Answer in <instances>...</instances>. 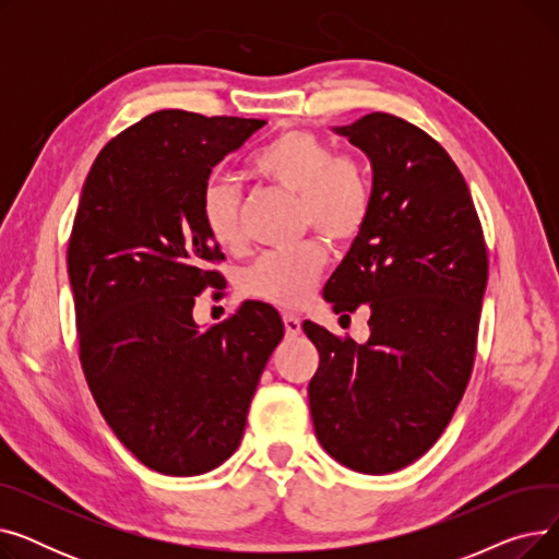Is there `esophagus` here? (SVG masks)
<instances>
[{
	"label": "esophagus",
	"instance_id": "1",
	"mask_svg": "<svg viewBox=\"0 0 559 559\" xmlns=\"http://www.w3.org/2000/svg\"><path fill=\"white\" fill-rule=\"evenodd\" d=\"M283 324L289 337H297L301 333V319L295 312H283Z\"/></svg>",
	"mask_w": 559,
	"mask_h": 559
}]
</instances>
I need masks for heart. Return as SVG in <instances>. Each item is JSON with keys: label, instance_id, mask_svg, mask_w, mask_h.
I'll return each mask as SVG.
<instances>
[{"label": "heart", "instance_id": "1", "mask_svg": "<svg viewBox=\"0 0 559 559\" xmlns=\"http://www.w3.org/2000/svg\"><path fill=\"white\" fill-rule=\"evenodd\" d=\"M260 181L299 197L301 230H317L335 245L362 233L373 205L367 165L354 154H335L312 131H285L251 158ZM199 215L209 238L222 249L242 242L240 192L222 176H211L199 194ZM326 267V247L308 238L285 251L262 253L242 276L249 297L283 308L306 304Z\"/></svg>", "mask_w": 559, "mask_h": 559}]
</instances>
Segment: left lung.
<instances>
[{"instance_id":"obj_1","label":"left lung","mask_w":559,"mask_h":559,"mask_svg":"<svg viewBox=\"0 0 559 559\" xmlns=\"http://www.w3.org/2000/svg\"><path fill=\"white\" fill-rule=\"evenodd\" d=\"M335 131L369 156L373 205L324 299L335 312L367 304L371 335L306 321L319 350L310 415L329 455L383 476L421 457L462 401L489 260L472 192L435 138L390 112Z\"/></svg>"}]
</instances>
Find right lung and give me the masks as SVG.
Listing matches in <instances>:
<instances>
[{
  "label": "right lung",
  "mask_w": 559,
  "mask_h": 559,
  "mask_svg": "<svg viewBox=\"0 0 559 559\" xmlns=\"http://www.w3.org/2000/svg\"><path fill=\"white\" fill-rule=\"evenodd\" d=\"M264 124L158 110L115 135L83 183L68 242L79 360L106 424L158 474L199 476L235 453L285 333L260 301L205 331L192 319L224 281L201 188Z\"/></svg>",
  "instance_id": "right-lung-1"
}]
</instances>
